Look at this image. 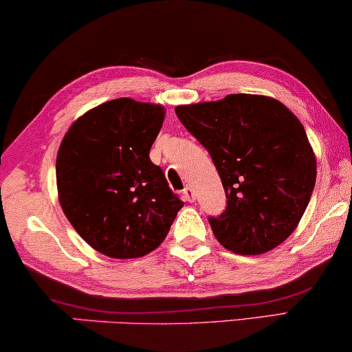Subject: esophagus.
<instances>
[{"instance_id":"34e87169","label":"esophagus","mask_w":352,"mask_h":352,"mask_svg":"<svg viewBox=\"0 0 352 352\" xmlns=\"http://www.w3.org/2000/svg\"><path fill=\"white\" fill-rule=\"evenodd\" d=\"M182 197H184L186 201H194V200H195L194 189H192L190 186H186L184 190H182Z\"/></svg>"}]
</instances>
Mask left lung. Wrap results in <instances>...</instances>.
I'll return each mask as SVG.
<instances>
[{
  "mask_svg": "<svg viewBox=\"0 0 352 352\" xmlns=\"http://www.w3.org/2000/svg\"><path fill=\"white\" fill-rule=\"evenodd\" d=\"M176 115L208 151L226 190V210L208 218L218 242L239 254L280 245L316 184V157L300 120L278 100L254 94L179 105Z\"/></svg>",
  "mask_w": 352,
  "mask_h": 352,
  "instance_id": "1",
  "label": "left lung"
}]
</instances>
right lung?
<instances>
[{
    "label": "right lung",
    "mask_w": 352,
    "mask_h": 352,
    "mask_svg": "<svg viewBox=\"0 0 352 352\" xmlns=\"http://www.w3.org/2000/svg\"><path fill=\"white\" fill-rule=\"evenodd\" d=\"M163 118L162 105L113 99L86 112L62 139V210L81 239L110 258L151 253L184 205L148 157Z\"/></svg>",
    "instance_id": "right-lung-1"
}]
</instances>
